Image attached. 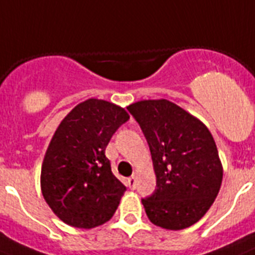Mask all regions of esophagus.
Instances as JSON below:
<instances>
[{
	"instance_id": "esophagus-1",
	"label": "esophagus",
	"mask_w": 255,
	"mask_h": 255,
	"mask_svg": "<svg viewBox=\"0 0 255 255\" xmlns=\"http://www.w3.org/2000/svg\"><path fill=\"white\" fill-rule=\"evenodd\" d=\"M127 185L131 188V189H135L136 188V176H131V177L127 178Z\"/></svg>"
}]
</instances>
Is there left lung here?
<instances>
[{
    "mask_svg": "<svg viewBox=\"0 0 255 255\" xmlns=\"http://www.w3.org/2000/svg\"><path fill=\"white\" fill-rule=\"evenodd\" d=\"M127 108L153 161L157 188L141 200L149 221L169 230L189 228L204 217L221 188L213 136L201 120L167 99L140 100Z\"/></svg>",
    "mask_w": 255,
    "mask_h": 255,
    "instance_id": "8db88e82",
    "label": "left lung"
}]
</instances>
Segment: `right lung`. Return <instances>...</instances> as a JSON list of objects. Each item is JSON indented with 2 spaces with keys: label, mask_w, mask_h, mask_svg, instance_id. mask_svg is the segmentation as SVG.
Listing matches in <instances>:
<instances>
[{
  "label": "right lung",
  "mask_w": 255,
  "mask_h": 255,
  "mask_svg": "<svg viewBox=\"0 0 255 255\" xmlns=\"http://www.w3.org/2000/svg\"><path fill=\"white\" fill-rule=\"evenodd\" d=\"M128 119L116 104L87 99L58 126L42 164L41 189L47 205L67 225L91 229L118 209L126 186L112 173L106 147Z\"/></svg>",
  "instance_id": "add662e5"
}]
</instances>
